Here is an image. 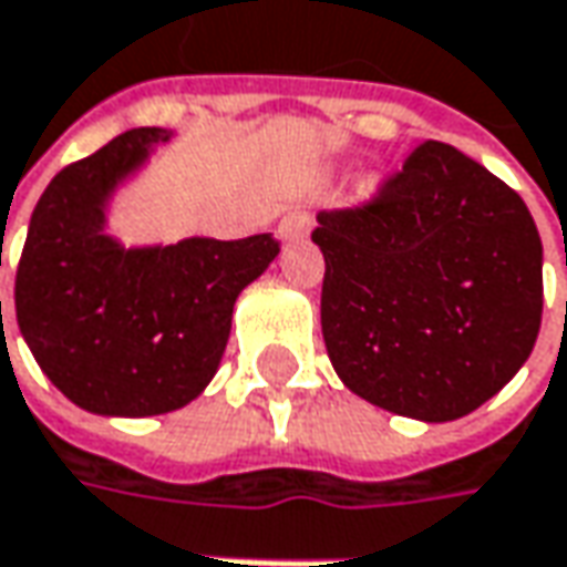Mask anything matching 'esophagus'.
Returning <instances> with one entry per match:
<instances>
[{
  "mask_svg": "<svg viewBox=\"0 0 567 567\" xmlns=\"http://www.w3.org/2000/svg\"><path fill=\"white\" fill-rule=\"evenodd\" d=\"M310 225H313V213H310L307 206H298V209H291L282 223H279V235H282L285 241L303 238V235L310 231Z\"/></svg>",
  "mask_w": 567,
  "mask_h": 567,
  "instance_id": "obj_1",
  "label": "esophagus"
}]
</instances>
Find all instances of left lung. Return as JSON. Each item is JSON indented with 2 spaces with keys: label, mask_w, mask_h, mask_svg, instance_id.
<instances>
[{
  "label": "left lung",
  "mask_w": 567,
  "mask_h": 567,
  "mask_svg": "<svg viewBox=\"0 0 567 567\" xmlns=\"http://www.w3.org/2000/svg\"><path fill=\"white\" fill-rule=\"evenodd\" d=\"M320 322L342 382L442 423L477 411L530 358L543 245L515 187L423 141L358 204L322 209Z\"/></svg>",
  "instance_id": "1"
}]
</instances>
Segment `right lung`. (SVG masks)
<instances>
[{
    "label": "right lung",
    "instance_id": "1",
    "mask_svg": "<svg viewBox=\"0 0 567 567\" xmlns=\"http://www.w3.org/2000/svg\"><path fill=\"white\" fill-rule=\"evenodd\" d=\"M168 134L131 127L65 166L30 216L14 313L40 370L78 408L150 417L185 408L223 361L231 310L279 241L187 238L122 250L103 235V200Z\"/></svg>",
    "mask_w": 567,
    "mask_h": 567
}]
</instances>
